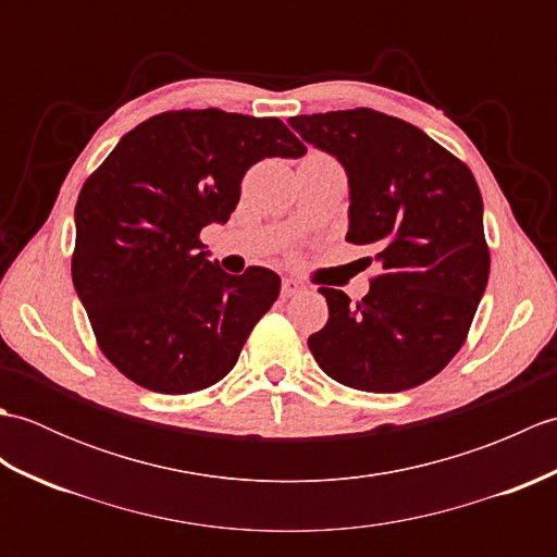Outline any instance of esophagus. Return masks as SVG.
I'll return each instance as SVG.
<instances>
[{
  "instance_id": "34e87169",
  "label": "esophagus",
  "mask_w": 557,
  "mask_h": 557,
  "mask_svg": "<svg viewBox=\"0 0 557 557\" xmlns=\"http://www.w3.org/2000/svg\"><path fill=\"white\" fill-rule=\"evenodd\" d=\"M306 287L301 285L299 280H294V277H285L282 280V297H294V294H299V292H304Z\"/></svg>"
}]
</instances>
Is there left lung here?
I'll list each match as a JSON object with an SVG mask.
<instances>
[{
    "mask_svg": "<svg viewBox=\"0 0 557 557\" xmlns=\"http://www.w3.org/2000/svg\"><path fill=\"white\" fill-rule=\"evenodd\" d=\"M289 126L345 168L347 242L373 246L381 265L357 304L318 289L330 318L309 337L313 359L363 393L431 381L465 345L488 282L474 174L421 128L369 108L292 116Z\"/></svg>",
    "mask_w": 557,
    "mask_h": 557,
    "instance_id": "left-lung-1",
    "label": "left lung"
}]
</instances>
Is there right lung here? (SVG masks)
Listing matches in <instances>:
<instances>
[{
	"label": "right lung",
	"mask_w": 557,
	"mask_h": 557,
	"mask_svg": "<svg viewBox=\"0 0 557 557\" xmlns=\"http://www.w3.org/2000/svg\"><path fill=\"white\" fill-rule=\"evenodd\" d=\"M304 152L277 116L176 110L132 128L88 176L71 277L98 347L128 381L186 395L234 369L280 277L224 272L200 230L230 220L251 164Z\"/></svg>",
	"instance_id": "right-lung-1"
}]
</instances>
